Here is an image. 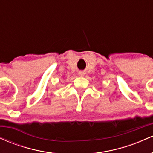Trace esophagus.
<instances>
[{
  "instance_id": "34e87169",
  "label": "esophagus",
  "mask_w": 153,
  "mask_h": 153,
  "mask_svg": "<svg viewBox=\"0 0 153 153\" xmlns=\"http://www.w3.org/2000/svg\"><path fill=\"white\" fill-rule=\"evenodd\" d=\"M79 75H80V76H82V75H84V73L83 72H80V73H79Z\"/></svg>"
}]
</instances>
